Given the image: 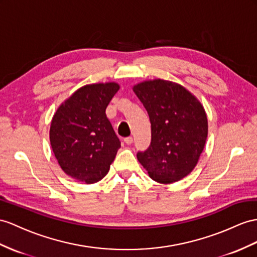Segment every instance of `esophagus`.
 Wrapping results in <instances>:
<instances>
[{
    "mask_svg": "<svg viewBox=\"0 0 257 257\" xmlns=\"http://www.w3.org/2000/svg\"><path fill=\"white\" fill-rule=\"evenodd\" d=\"M123 141L126 142L127 144H131V143H133L134 139H133V137H127V138H124V140H123Z\"/></svg>",
    "mask_w": 257,
    "mask_h": 257,
    "instance_id": "obj_1",
    "label": "esophagus"
}]
</instances>
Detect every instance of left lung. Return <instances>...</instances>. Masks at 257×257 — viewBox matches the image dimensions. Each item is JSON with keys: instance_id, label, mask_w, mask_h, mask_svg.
Here are the masks:
<instances>
[{"instance_id": "obj_1", "label": "left lung", "mask_w": 257, "mask_h": 257, "mask_svg": "<svg viewBox=\"0 0 257 257\" xmlns=\"http://www.w3.org/2000/svg\"><path fill=\"white\" fill-rule=\"evenodd\" d=\"M151 121V144L138 161L160 183H173L196 166L207 138V117L197 98L172 81L155 79L134 87Z\"/></svg>"}]
</instances>
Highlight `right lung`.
Listing matches in <instances>:
<instances>
[{"mask_svg": "<svg viewBox=\"0 0 257 257\" xmlns=\"http://www.w3.org/2000/svg\"><path fill=\"white\" fill-rule=\"evenodd\" d=\"M119 90L115 82L87 84L67 98L53 116L50 142L65 174L77 181L103 179L120 141L106 117V107Z\"/></svg>", "mask_w": 257, "mask_h": 257, "instance_id": "add662e5", "label": "right lung"}]
</instances>
